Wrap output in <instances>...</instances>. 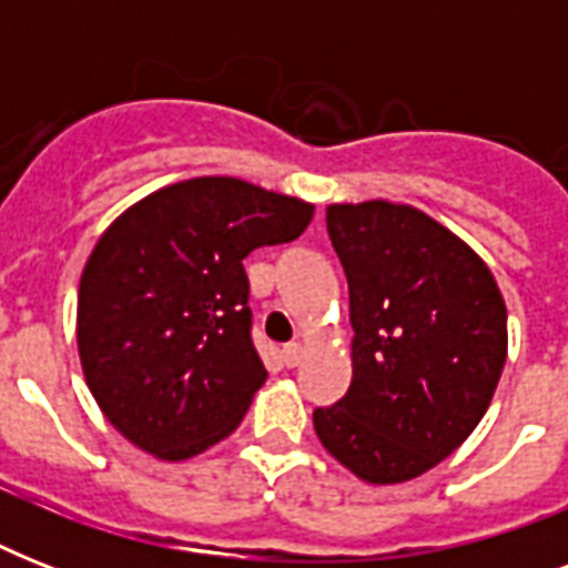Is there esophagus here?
Wrapping results in <instances>:
<instances>
[{
	"label": "esophagus",
	"mask_w": 568,
	"mask_h": 568,
	"mask_svg": "<svg viewBox=\"0 0 568 568\" xmlns=\"http://www.w3.org/2000/svg\"><path fill=\"white\" fill-rule=\"evenodd\" d=\"M303 359V345L301 342H292V345L283 347V363L288 365V368H294V365H301Z\"/></svg>",
	"instance_id": "obj_1"
}]
</instances>
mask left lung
I'll list each match as a JSON object with an SVG mask.
<instances>
[{
	"label": "left lung",
	"instance_id": "left-lung-1",
	"mask_svg": "<svg viewBox=\"0 0 568 568\" xmlns=\"http://www.w3.org/2000/svg\"><path fill=\"white\" fill-rule=\"evenodd\" d=\"M351 294L342 400L312 413L321 445L374 486L430 471L468 439L507 359V306L486 262L422 209L327 205Z\"/></svg>",
	"mask_w": 568,
	"mask_h": 568
}]
</instances>
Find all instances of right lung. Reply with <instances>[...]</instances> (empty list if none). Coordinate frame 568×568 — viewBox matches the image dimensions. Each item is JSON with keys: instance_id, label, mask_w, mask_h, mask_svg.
I'll use <instances>...</instances> for the list:
<instances>
[{"instance_id": "obj_1", "label": "right lung", "mask_w": 568, "mask_h": 568, "mask_svg": "<svg viewBox=\"0 0 568 568\" xmlns=\"http://www.w3.org/2000/svg\"><path fill=\"white\" fill-rule=\"evenodd\" d=\"M312 214L297 196L196 176L102 232L79 283L75 342L93 400L135 448L182 463L239 427L267 377L241 262L297 239Z\"/></svg>"}]
</instances>
